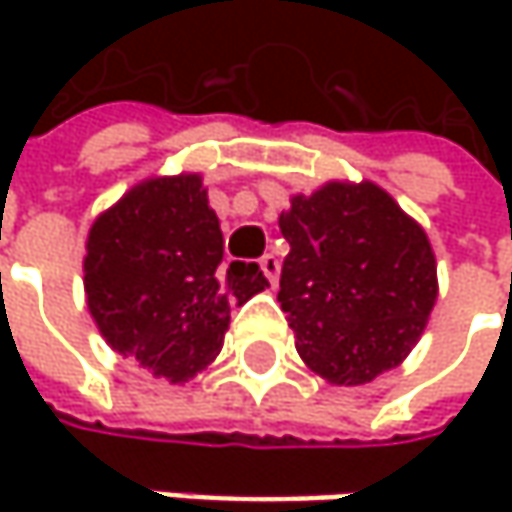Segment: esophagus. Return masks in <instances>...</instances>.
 <instances>
[{"label":"esophagus","instance_id":"obj_1","mask_svg":"<svg viewBox=\"0 0 512 512\" xmlns=\"http://www.w3.org/2000/svg\"><path fill=\"white\" fill-rule=\"evenodd\" d=\"M260 269H263V275L269 278V284H278V272H281V263H278V257L272 255V252L260 257Z\"/></svg>","mask_w":512,"mask_h":512}]
</instances>
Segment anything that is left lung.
Masks as SVG:
<instances>
[{
  "label": "left lung",
  "mask_w": 512,
  "mask_h": 512,
  "mask_svg": "<svg viewBox=\"0 0 512 512\" xmlns=\"http://www.w3.org/2000/svg\"><path fill=\"white\" fill-rule=\"evenodd\" d=\"M290 243L278 302L302 361L364 385L412 353L439 296L424 228L376 183L329 180L278 216Z\"/></svg>",
  "instance_id": "obj_1"
}]
</instances>
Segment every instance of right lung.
<instances>
[{
  "label": "right lung",
  "instance_id": "obj_1",
  "mask_svg": "<svg viewBox=\"0 0 512 512\" xmlns=\"http://www.w3.org/2000/svg\"><path fill=\"white\" fill-rule=\"evenodd\" d=\"M225 240L201 174L148 177L103 210L85 243V299L106 344L156 379L189 382L225 344L231 308L269 281L222 266Z\"/></svg>",
  "mask_w": 512,
  "mask_h": 512
}]
</instances>
